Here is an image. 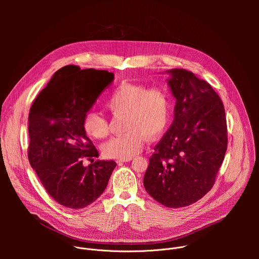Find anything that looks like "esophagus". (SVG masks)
<instances>
[{
  "mask_svg": "<svg viewBox=\"0 0 259 259\" xmlns=\"http://www.w3.org/2000/svg\"><path fill=\"white\" fill-rule=\"evenodd\" d=\"M130 160H132V159L130 158V159H127V160H119V161H117V163L120 165V164H122V163H124V162H129Z\"/></svg>",
  "mask_w": 259,
  "mask_h": 259,
  "instance_id": "obj_1",
  "label": "esophagus"
}]
</instances>
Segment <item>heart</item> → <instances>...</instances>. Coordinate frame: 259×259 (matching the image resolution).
<instances>
[{"instance_id": "heart-1", "label": "heart", "mask_w": 259, "mask_h": 259, "mask_svg": "<svg viewBox=\"0 0 259 259\" xmlns=\"http://www.w3.org/2000/svg\"><path fill=\"white\" fill-rule=\"evenodd\" d=\"M105 106L114 115L126 114L125 129L128 130L104 143L103 153L110 159L132 158L140 152L147 137L160 136L170 121V96L161 87L122 84L109 94ZM83 127L94 138H104L109 131L106 119L93 112L84 116Z\"/></svg>"}]
</instances>
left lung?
Instances as JSON below:
<instances>
[{"label": "left lung", "instance_id": "1", "mask_svg": "<svg viewBox=\"0 0 259 259\" xmlns=\"http://www.w3.org/2000/svg\"><path fill=\"white\" fill-rule=\"evenodd\" d=\"M168 72L174 120L154 147L143 186L160 204L181 208L212 189L228 149V127L224 103L209 83L186 69Z\"/></svg>", "mask_w": 259, "mask_h": 259}]
</instances>
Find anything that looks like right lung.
Masks as SVG:
<instances>
[{
	"mask_svg": "<svg viewBox=\"0 0 259 259\" xmlns=\"http://www.w3.org/2000/svg\"><path fill=\"white\" fill-rule=\"evenodd\" d=\"M114 73L66 65L58 69L34 99L28 115L27 157L46 192L60 205L82 209L104 192L117 163L98 157L83 118Z\"/></svg>",
	"mask_w": 259,
	"mask_h": 259,
	"instance_id": "1",
	"label": "right lung"
}]
</instances>
